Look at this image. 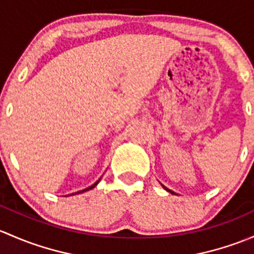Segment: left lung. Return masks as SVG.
<instances>
[{"label":"left lung","mask_w":254,"mask_h":254,"mask_svg":"<svg viewBox=\"0 0 254 254\" xmlns=\"http://www.w3.org/2000/svg\"><path fill=\"white\" fill-rule=\"evenodd\" d=\"M164 188H165V190H169V192H170V193H174V192H172V190H167V188H166V187H164Z\"/></svg>","instance_id":"obj_1"}]
</instances>
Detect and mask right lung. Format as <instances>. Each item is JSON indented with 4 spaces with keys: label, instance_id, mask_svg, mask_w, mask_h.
I'll return each instance as SVG.
<instances>
[{
    "label": "right lung",
    "instance_id": "add662e5",
    "mask_svg": "<svg viewBox=\"0 0 254 254\" xmlns=\"http://www.w3.org/2000/svg\"><path fill=\"white\" fill-rule=\"evenodd\" d=\"M99 181H100V180H98V181H96V182H95V184H94V185H91V186H90V187L85 188V190H80V192H77V193H82V192H85V190H91V188H94V187H95V186H96V185H98V184H99Z\"/></svg>",
    "mask_w": 254,
    "mask_h": 254
}]
</instances>
